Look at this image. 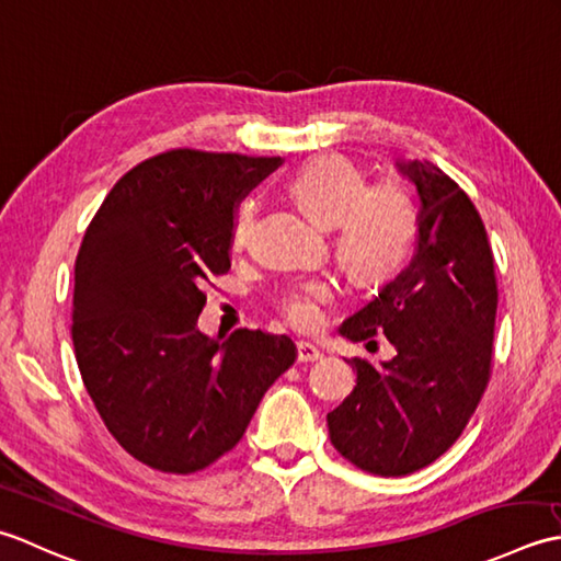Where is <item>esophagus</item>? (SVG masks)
<instances>
[{
	"label": "esophagus",
	"mask_w": 561,
	"mask_h": 561,
	"mask_svg": "<svg viewBox=\"0 0 561 561\" xmlns=\"http://www.w3.org/2000/svg\"><path fill=\"white\" fill-rule=\"evenodd\" d=\"M322 358V351H319L310 341H297V363H314Z\"/></svg>",
	"instance_id": "34e87169"
}]
</instances>
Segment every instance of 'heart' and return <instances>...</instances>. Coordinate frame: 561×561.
Returning <instances> with one entry per match:
<instances>
[{
  "instance_id": "heart-1",
  "label": "heart",
  "mask_w": 561,
  "mask_h": 561,
  "mask_svg": "<svg viewBox=\"0 0 561 561\" xmlns=\"http://www.w3.org/2000/svg\"><path fill=\"white\" fill-rule=\"evenodd\" d=\"M288 191L314 222L334 227L336 259L353 280L382 285L404 268L419 234V210L399 181L368 184L360 167L344 157L324 154L297 169ZM254 217L256 201H239L232 220L234 247L249 242ZM331 297V283L302 280L280 293L278 310L293 327L312 329Z\"/></svg>"
}]
</instances>
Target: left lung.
I'll return each instance as SVG.
<instances>
[{"label": "left lung", "instance_id": "8db88e82", "mask_svg": "<svg viewBox=\"0 0 561 561\" xmlns=\"http://www.w3.org/2000/svg\"><path fill=\"white\" fill-rule=\"evenodd\" d=\"M419 193L411 264L341 324V336L382 334L397 356L353 358L356 387L331 414L329 438L380 477L421 470L460 438L491 375L496 324L494 254L470 196L431 162H397Z\"/></svg>", "mask_w": 561, "mask_h": 561}]
</instances>
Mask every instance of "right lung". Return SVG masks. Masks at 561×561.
<instances>
[{
  "label": "right lung",
  "mask_w": 561,
  "mask_h": 561,
  "mask_svg": "<svg viewBox=\"0 0 561 561\" xmlns=\"http://www.w3.org/2000/svg\"><path fill=\"white\" fill-rule=\"evenodd\" d=\"M280 157L169 150L133 167L75 264L79 373L111 436L159 472L191 474L242 440L268 387L295 363L288 336L198 331L203 285L230 271L239 201Z\"/></svg>",
  "instance_id": "1"
}]
</instances>
